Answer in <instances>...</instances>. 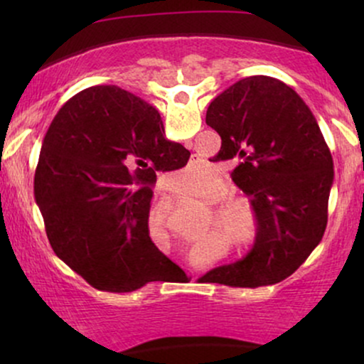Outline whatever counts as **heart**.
Returning <instances> with one entry per match:
<instances>
[{"mask_svg": "<svg viewBox=\"0 0 364 364\" xmlns=\"http://www.w3.org/2000/svg\"><path fill=\"white\" fill-rule=\"evenodd\" d=\"M183 174L186 178L195 176L190 171H185ZM207 220V224H210V220H217L219 228H223V231L231 237L232 243L245 252H253L260 241L258 215L252 203L243 198L224 200V202L217 203L215 208H208Z\"/></svg>", "mask_w": 364, "mask_h": 364, "instance_id": "b5f03b06", "label": "heart"}]
</instances>
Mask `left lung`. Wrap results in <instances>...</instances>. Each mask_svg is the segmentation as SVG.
<instances>
[{
	"label": "left lung",
	"instance_id": "1",
	"mask_svg": "<svg viewBox=\"0 0 364 364\" xmlns=\"http://www.w3.org/2000/svg\"><path fill=\"white\" fill-rule=\"evenodd\" d=\"M205 123L219 133L215 161H232L231 178L258 215L260 241L245 258L202 277L260 287L289 277L327 228L333 162L310 107L277 78H241L210 102Z\"/></svg>",
	"mask_w": 364,
	"mask_h": 364
}]
</instances>
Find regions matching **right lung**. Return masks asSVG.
<instances>
[{
    "label": "right lung",
    "instance_id": "1",
    "mask_svg": "<svg viewBox=\"0 0 364 364\" xmlns=\"http://www.w3.org/2000/svg\"><path fill=\"white\" fill-rule=\"evenodd\" d=\"M190 152L164 139L161 114L132 92L95 85L54 116L34 178L54 253L92 287L132 292L183 274L149 235L157 173Z\"/></svg>",
    "mask_w": 364,
    "mask_h": 364
}]
</instances>
